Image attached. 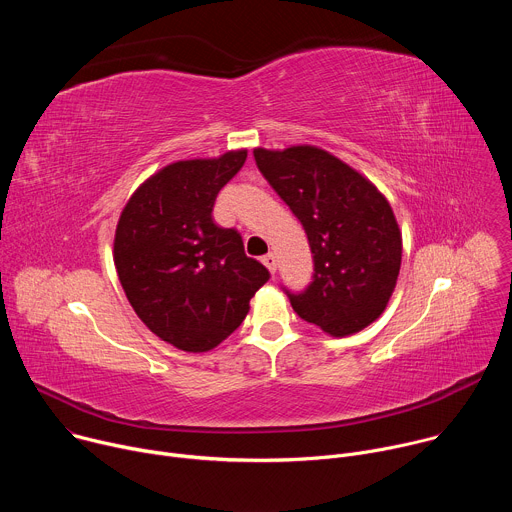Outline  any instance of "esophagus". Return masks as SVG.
Masks as SVG:
<instances>
[{"mask_svg":"<svg viewBox=\"0 0 512 512\" xmlns=\"http://www.w3.org/2000/svg\"><path fill=\"white\" fill-rule=\"evenodd\" d=\"M261 263L269 269V273H273V275H275V271H277V261H275V255H273V253L263 255V257H261Z\"/></svg>","mask_w":512,"mask_h":512,"instance_id":"obj_1","label":"esophagus"}]
</instances>
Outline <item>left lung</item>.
<instances>
[{
    "instance_id": "8db88e82",
    "label": "left lung",
    "mask_w": 512,
    "mask_h": 512,
    "mask_svg": "<svg viewBox=\"0 0 512 512\" xmlns=\"http://www.w3.org/2000/svg\"><path fill=\"white\" fill-rule=\"evenodd\" d=\"M269 186L298 216L314 255L310 285L285 294L294 312L332 336L375 322L397 283L401 233L387 198L356 170L314 145L257 148Z\"/></svg>"
}]
</instances>
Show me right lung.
I'll return each mask as SVG.
<instances>
[{
    "mask_svg": "<svg viewBox=\"0 0 512 512\" xmlns=\"http://www.w3.org/2000/svg\"><path fill=\"white\" fill-rule=\"evenodd\" d=\"M247 152L176 162L145 180L125 204L113 257L125 296L156 336L206 352L245 320L269 271L245 255L235 229L212 221L216 194Z\"/></svg>",
    "mask_w": 512,
    "mask_h": 512,
    "instance_id": "1",
    "label": "right lung"
}]
</instances>
